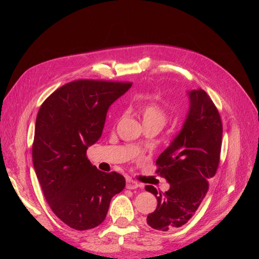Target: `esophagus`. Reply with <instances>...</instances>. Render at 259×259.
Returning <instances> with one entry per match:
<instances>
[{"instance_id":"1","label":"esophagus","mask_w":259,"mask_h":259,"mask_svg":"<svg viewBox=\"0 0 259 259\" xmlns=\"http://www.w3.org/2000/svg\"><path fill=\"white\" fill-rule=\"evenodd\" d=\"M138 187H140V185L137 182H135V180H133L131 178L126 179V188H127V189H136V188H138Z\"/></svg>"}]
</instances>
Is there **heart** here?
<instances>
[{"mask_svg":"<svg viewBox=\"0 0 259 259\" xmlns=\"http://www.w3.org/2000/svg\"><path fill=\"white\" fill-rule=\"evenodd\" d=\"M144 124H158L162 127L167 120L165 109L156 103H148L138 109Z\"/></svg>","mask_w":259,"mask_h":259,"instance_id":"obj_1","label":"heart"}]
</instances>
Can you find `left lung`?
<instances>
[{
	"mask_svg": "<svg viewBox=\"0 0 259 259\" xmlns=\"http://www.w3.org/2000/svg\"><path fill=\"white\" fill-rule=\"evenodd\" d=\"M188 96L190 106L183 127L156 160V173L167 180L169 189L161 193L146 186L158 200L147 224L160 231L179 228L194 215L221 158L223 124L217 108L201 89L188 92Z\"/></svg>",
	"mask_w": 259,
	"mask_h": 259,
	"instance_id": "1",
	"label": "left lung"
}]
</instances>
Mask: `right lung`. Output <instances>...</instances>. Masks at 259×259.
I'll use <instances>...</instances> for the list:
<instances>
[{"label": "right lung", "mask_w": 259, "mask_h": 259, "mask_svg": "<svg viewBox=\"0 0 259 259\" xmlns=\"http://www.w3.org/2000/svg\"><path fill=\"white\" fill-rule=\"evenodd\" d=\"M131 86L73 81L55 91L37 112L32 145L35 174L55 215L75 230L103 223L112 197L125 187L121 174L92 165L86 150L100 138L109 107Z\"/></svg>", "instance_id": "obj_1"}]
</instances>
